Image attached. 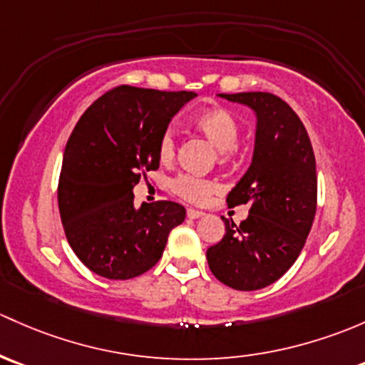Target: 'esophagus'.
<instances>
[{
    "label": "esophagus",
    "mask_w": 365,
    "mask_h": 365,
    "mask_svg": "<svg viewBox=\"0 0 365 365\" xmlns=\"http://www.w3.org/2000/svg\"><path fill=\"white\" fill-rule=\"evenodd\" d=\"M202 212H199V210H194V208H189L187 210V217L189 218H192V220H195V218H199V217H202Z\"/></svg>",
    "instance_id": "34e87169"
}]
</instances>
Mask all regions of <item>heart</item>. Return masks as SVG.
Listing matches in <instances>:
<instances>
[{
	"instance_id": "1",
	"label": "heart",
	"mask_w": 365,
	"mask_h": 365,
	"mask_svg": "<svg viewBox=\"0 0 365 365\" xmlns=\"http://www.w3.org/2000/svg\"><path fill=\"white\" fill-rule=\"evenodd\" d=\"M197 129L210 143L218 150L220 160H227L234 153L237 140H240V122L225 108H210L197 113L192 120ZM176 155V138L171 129L164 131L159 140V159L163 163H171ZM171 190L185 201L194 205H202L218 190V183L213 180L197 178L192 175H178L171 182Z\"/></svg>"
}]
</instances>
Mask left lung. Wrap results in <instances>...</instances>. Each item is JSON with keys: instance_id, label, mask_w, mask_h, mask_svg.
<instances>
[{"instance_id": "obj_1", "label": "left lung", "mask_w": 365, "mask_h": 365, "mask_svg": "<svg viewBox=\"0 0 365 365\" xmlns=\"http://www.w3.org/2000/svg\"><path fill=\"white\" fill-rule=\"evenodd\" d=\"M255 112L252 164L227 195V205H248V217L206 250L208 266L234 290H259L282 278L301 253L317 212V164L297 113L269 92L218 94Z\"/></svg>"}]
</instances>
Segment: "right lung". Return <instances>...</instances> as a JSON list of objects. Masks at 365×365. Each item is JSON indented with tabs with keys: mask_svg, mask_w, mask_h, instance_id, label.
Here are the masks:
<instances>
[{
	"mask_svg": "<svg viewBox=\"0 0 365 365\" xmlns=\"http://www.w3.org/2000/svg\"><path fill=\"white\" fill-rule=\"evenodd\" d=\"M195 92L120 86L76 122L63 157L57 201L68 243L92 273L129 279L159 262L185 220L173 201L134 206L141 175L159 168V140Z\"/></svg>",
	"mask_w": 365,
	"mask_h": 365,
	"instance_id": "obj_1",
	"label": "right lung"
}]
</instances>
